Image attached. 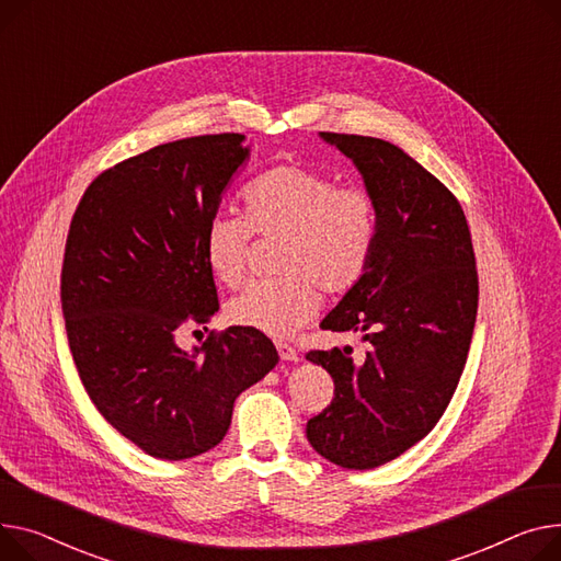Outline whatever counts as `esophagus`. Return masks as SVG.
<instances>
[{
	"instance_id": "1",
	"label": "esophagus",
	"mask_w": 561,
	"mask_h": 561,
	"mask_svg": "<svg viewBox=\"0 0 561 561\" xmlns=\"http://www.w3.org/2000/svg\"><path fill=\"white\" fill-rule=\"evenodd\" d=\"M275 347H277V352H279V358H282V360H297V352H295L288 343L277 341V343H275Z\"/></svg>"
}]
</instances>
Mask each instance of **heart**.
Returning a JSON list of instances; mask_svg holds the SVG:
<instances>
[{"mask_svg":"<svg viewBox=\"0 0 561 561\" xmlns=\"http://www.w3.org/2000/svg\"><path fill=\"white\" fill-rule=\"evenodd\" d=\"M245 216L216 211L203 232V256L222 286L245 275L252 232L282 239L277 279L248 284L228 305L230 322L286 339L320 309V290L343 295L369 268L379 211L358 184H335L302 164H275L243 194Z\"/></svg>","mask_w":561,"mask_h":561,"instance_id":"heart-1","label":"heart"}]
</instances>
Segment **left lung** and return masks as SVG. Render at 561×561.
<instances>
[{
  "mask_svg": "<svg viewBox=\"0 0 561 561\" xmlns=\"http://www.w3.org/2000/svg\"><path fill=\"white\" fill-rule=\"evenodd\" d=\"M354 162L379 211L377 248L363 279L320 322L356 331L369 350L309 352L333 379V399L307 437L329 462L375 469L426 437L467 363L478 273L458 198L399 146L320 133Z\"/></svg>",
  "mask_w": 561,
  "mask_h": 561,
  "instance_id": "8db88e82",
  "label": "left lung"
}]
</instances>
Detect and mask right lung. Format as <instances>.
<instances>
[{
	"mask_svg": "<svg viewBox=\"0 0 561 561\" xmlns=\"http://www.w3.org/2000/svg\"><path fill=\"white\" fill-rule=\"evenodd\" d=\"M243 139L186 137L128 158L94 178L69 226L60 302L73 363L99 413L153 458L214 449L237 397L279 360L245 327L192 352L175 343L218 311L203 232L250 158Z\"/></svg>",
	"mask_w": 561,
	"mask_h": 561,
	"instance_id": "add662e5",
	"label": "right lung"
}]
</instances>
